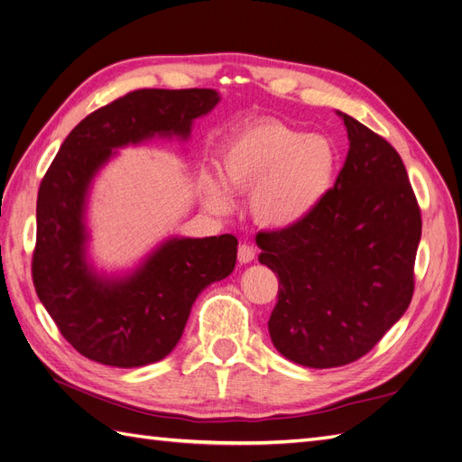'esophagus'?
<instances>
[{"mask_svg":"<svg viewBox=\"0 0 462 462\" xmlns=\"http://www.w3.org/2000/svg\"><path fill=\"white\" fill-rule=\"evenodd\" d=\"M254 256H256V248L253 245H248V243H241L239 245V250H236V258H239L241 263L253 262Z\"/></svg>","mask_w":462,"mask_h":462,"instance_id":"obj_1","label":"esophagus"}]
</instances>
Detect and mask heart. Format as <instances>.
<instances>
[{"label": "heart", "instance_id": "b5f03b06", "mask_svg": "<svg viewBox=\"0 0 462 462\" xmlns=\"http://www.w3.org/2000/svg\"><path fill=\"white\" fill-rule=\"evenodd\" d=\"M335 162L329 138L304 134L279 121H260L236 133L223 148L219 175L229 190H248V209L260 223L287 227L326 197ZM204 190L208 204L226 212L229 197L214 177H204Z\"/></svg>", "mask_w": 462, "mask_h": 462}]
</instances>
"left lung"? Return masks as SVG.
<instances>
[{
  "label": "left lung",
  "instance_id": "1",
  "mask_svg": "<svg viewBox=\"0 0 462 462\" xmlns=\"http://www.w3.org/2000/svg\"><path fill=\"white\" fill-rule=\"evenodd\" d=\"M341 117L351 146L335 185L304 219L256 235L260 262L279 279L270 337L283 356L310 368L351 365L404 314L422 235L397 150Z\"/></svg>",
  "mask_w": 462,
  "mask_h": 462
}]
</instances>
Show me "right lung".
Wrapping results in <instances>:
<instances>
[{"instance_id":"right-lung-1","label":"right lung","mask_w":462,"mask_h":462,"mask_svg":"<svg viewBox=\"0 0 462 462\" xmlns=\"http://www.w3.org/2000/svg\"><path fill=\"white\" fill-rule=\"evenodd\" d=\"M217 102L209 88L133 90L82 119L42 179L32 282L60 333L82 356L117 368L162 360L183 335L199 292L233 272V235L167 241L121 282L96 277L85 262L87 189L111 150L156 133L187 138L192 119Z\"/></svg>"}]
</instances>
